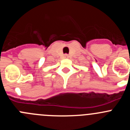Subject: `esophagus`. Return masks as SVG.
<instances>
[{"label": "esophagus", "instance_id": "esophagus-1", "mask_svg": "<svg viewBox=\"0 0 130 130\" xmlns=\"http://www.w3.org/2000/svg\"><path fill=\"white\" fill-rule=\"evenodd\" d=\"M64 57H65V58H67V57H68L67 55H64Z\"/></svg>", "mask_w": 130, "mask_h": 130}]
</instances>
